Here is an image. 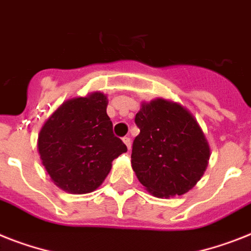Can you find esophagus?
Masks as SVG:
<instances>
[{
  "mask_svg": "<svg viewBox=\"0 0 251 251\" xmlns=\"http://www.w3.org/2000/svg\"><path fill=\"white\" fill-rule=\"evenodd\" d=\"M123 142H124V145L127 146L128 150H129V149H130V138L129 137H124Z\"/></svg>",
  "mask_w": 251,
  "mask_h": 251,
  "instance_id": "esophagus-1",
  "label": "esophagus"
}]
</instances>
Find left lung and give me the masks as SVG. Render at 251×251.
<instances>
[{
	"label": "left lung",
	"mask_w": 251,
	"mask_h": 251,
	"mask_svg": "<svg viewBox=\"0 0 251 251\" xmlns=\"http://www.w3.org/2000/svg\"><path fill=\"white\" fill-rule=\"evenodd\" d=\"M134 122L140 134L133 141L130 164L141 185L156 198L190 191L210 158L196 118L181 103L159 97L141 103Z\"/></svg>",
	"instance_id": "left-lung-1"
}]
</instances>
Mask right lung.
<instances>
[{
	"instance_id": "obj_1",
	"label": "right lung",
	"mask_w": 251,
	"mask_h": 251,
	"mask_svg": "<svg viewBox=\"0 0 251 251\" xmlns=\"http://www.w3.org/2000/svg\"><path fill=\"white\" fill-rule=\"evenodd\" d=\"M102 92L66 100L45 122L37 149L51 181L64 191L82 195L102 185L114 159L127 146L114 136Z\"/></svg>"
}]
</instances>
